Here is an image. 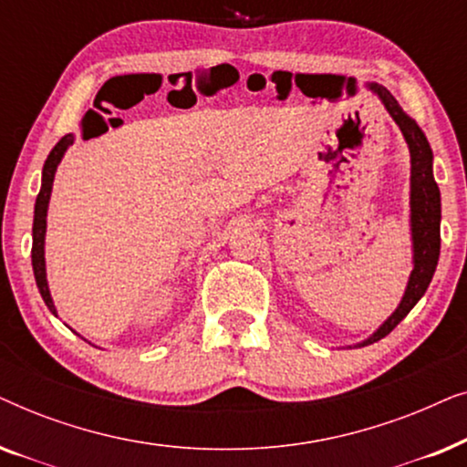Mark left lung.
<instances>
[{
  "instance_id": "1",
  "label": "left lung",
  "mask_w": 467,
  "mask_h": 467,
  "mask_svg": "<svg viewBox=\"0 0 467 467\" xmlns=\"http://www.w3.org/2000/svg\"><path fill=\"white\" fill-rule=\"evenodd\" d=\"M366 87L374 95H379L382 106L391 114V119L404 133V140L410 150V234H412V272L408 278L404 297L391 317L374 331L372 336L355 347H368L382 340L391 334L398 325L404 321L420 297L430 286L433 272H436L440 257V221H442V208H440V189L433 178V152L427 142L425 133L417 125V120L408 117L401 110L398 99L379 82H366Z\"/></svg>"
}]
</instances>
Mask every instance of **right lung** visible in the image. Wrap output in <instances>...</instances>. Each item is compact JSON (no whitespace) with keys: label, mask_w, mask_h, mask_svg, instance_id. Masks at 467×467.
<instances>
[{"label":"right lung","mask_w":467,"mask_h":467,"mask_svg":"<svg viewBox=\"0 0 467 467\" xmlns=\"http://www.w3.org/2000/svg\"><path fill=\"white\" fill-rule=\"evenodd\" d=\"M74 144V133H67L63 136L59 142L55 144V149L50 150V155L47 157L42 168V187L40 193L36 197V210H34V246H31V265H34V276H36V285L40 289V296L44 299V304L48 306V310L57 317V308L53 297H50L48 291V280H47V259H44V240H47V214H48V202H50V193H53V181H55V171L57 165L61 163L63 155L69 146Z\"/></svg>","instance_id":"obj_1"}]
</instances>
